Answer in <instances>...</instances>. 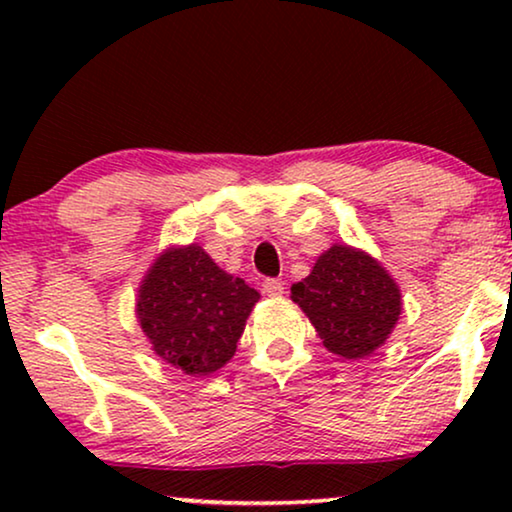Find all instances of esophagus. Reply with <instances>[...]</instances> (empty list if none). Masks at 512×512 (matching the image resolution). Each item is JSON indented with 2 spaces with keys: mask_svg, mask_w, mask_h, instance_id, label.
<instances>
[{
  "mask_svg": "<svg viewBox=\"0 0 512 512\" xmlns=\"http://www.w3.org/2000/svg\"><path fill=\"white\" fill-rule=\"evenodd\" d=\"M263 291H265V296H270V298H282L284 296V284L279 282V279H265Z\"/></svg>",
  "mask_w": 512,
  "mask_h": 512,
  "instance_id": "obj_1",
  "label": "esophagus"
}]
</instances>
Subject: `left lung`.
<instances>
[{
  "label": "left lung",
  "mask_w": 512,
  "mask_h": 512,
  "mask_svg": "<svg viewBox=\"0 0 512 512\" xmlns=\"http://www.w3.org/2000/svg\"><path fill=\"white\" fill-rule=\"evenodd\" d=\"M291 300L328 352L342 359H366L380 349L398 324L401 286L368 251L333 244L312 265L303 282L291 286Z\"/></svg>",
  "instance_id": "8db88e82"
}]
</instances>
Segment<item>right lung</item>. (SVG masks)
I'll list each match as a JSON object with an SVG mask.
<instances>
[{
	"instance_id": "1",
	"label": "right lung",
	"mask_w": 512,
	"mask_h": 512,
	"mask_svg": "<svg viewBox=\"0 0 512 512\" xmlns=\"http://www.w3.org/2000/svg\"><path fill=\"white\" fill-rule=\"evenodd\" d=\"M258 298L261 293L221 270L200 244H177L146 270L135 314L167 366L202 377L233 359Z\"/></svg>"
}]
</instances>
